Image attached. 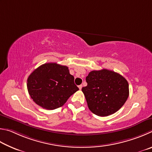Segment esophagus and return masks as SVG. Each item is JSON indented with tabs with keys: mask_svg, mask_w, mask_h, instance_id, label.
I'll return each mask as SVG.
<instances>
[{
	"mask_svg": "<svg viewBox=\"0 0 152 152\" xmlns=\"http://www.w3.org/2000/svg\"><path fill=\"white\" fill-rule=\"evenodd\" d=\"M82 87H83V86H82V85H80V86H79V89L81 90L82 89Z\"/></svg>",
	"mask_w": 152,
	"mask_h": 152,
	"instance_id": "34e87169",
	"label": "esophagus"
}]
</instances>
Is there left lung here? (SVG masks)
Instances as JSON below:
<instances>
[{
	"instance_id": "obj_1",
	"label": "left lung",
	"mask_w": 152,
	"mask_h": 152,
	"mask_svg": "<svg viewBox=\"0 0 152 152\" xmlns=\"http://www.w3.org/2000/svg\"><path fill=\"white\" fill-rule=\"evenodd\" d=\"M82 88L88 107L95 115L105 117L118 111L129 97L128 82L120 74L103 69L92 71Z\"/></svg>"
}]
</instances>
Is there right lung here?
Returning a JSON list of instances; mask_svg holds the SVG:
<instances>
[{"instance_id": "right-lung-1", "label": "right lung", "mask_w": 152, "mask_h": 152, "mask_svg": "<svg viewBox=\"0 0 152 152\" xmlns=\"http://www.w3.org/2000/svg\"><path fill=\"white\" fill-rule=\"evenodd\" d=\"M27 89L34 102L49 110L63 106L79 90L67 66L56 63H45L34 70L27 79Z\"/></svg>"}]
</instances>
